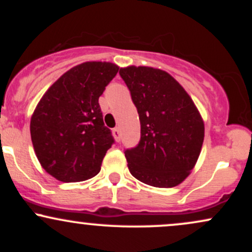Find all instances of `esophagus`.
Masks as SVG:
<instances>
[{
	"label": "esophagus",
	"mask_w": 252,
	"mask_h": 252,
	"mask_svg": "<svg viewBox=\"0 0 252 252\" xmlns=\"http://www.w3.org/2000/svg\"><path fill=\"white\" fill-rule=\"evenodd\" d=\"M112 135H114L115 140H116L117 142H120L121 141V130L118 128H115L114 130H112Z\"/></svg>",
	"instance_id": "1"
}]
</instances>
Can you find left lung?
<instances>
[{
  "label": "left lung",
  "mask_w": 252,
  "mask_h": 252,
  "mask_svg": "<svg viewBox=\"0 0 252 252\" xmlns=\"http://www.w3.org/2000/svg\"><path fill=\"white\" fill-rule=\"evenodd\" d=\"M141 123L140 142L126 149L128 168L143 184L161 189L189 174L204 142V122L184 88L170 74L146 66L121 68Z\"/></svg>",
  "instance_id": "8db88e82"
}]
</instances>
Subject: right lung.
Wrapping results in <instances>:
<instances>
[{
	"mask_svg": "<svg viewBox=\"0 0 252 252\" xmlns=\"http://www.w3.org/2000/svg\"><path fill=\"white\" fill-rule=\"evenodd\" d=\"M118 66L88 62L63 73L43 94L31 120V137L42 168L63 182L91 179L115 143L98 99Z\"/></svg>",
	"mask_w": 252,
	"mask_h": 252,
	"instance_id": "obj_1",
	"label": "right lung"
}]
</instances>
